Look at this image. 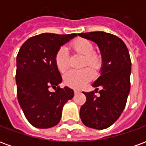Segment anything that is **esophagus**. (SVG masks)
I'll return each mask as SVG.
<instances>
[{"label": "esophagus", "mask_w": 146, "mask_h": 146, "mask_svg": "<svg viewBox=\"0 0 146 146\" xmlns=\"http://www.w3.org/2000/svg\"><path fill=\"white\" fill-rule=\"evenodd\" d=\"M80 92V91L78 90V89H74V93H75V94H78Z\"/></svg>", "instance_id": "1"}]
</instances>
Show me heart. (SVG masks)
<instances>
[{
  "label": "heart",
  "mask_w": 146,
  "mask_h": 146,
  "mask_svg": "<svg viewBox=\"0 0 146 146\" xmlns=\"http://www.w3.org/2000/svg\"><path fill=\"white\" fill-rule=\"evenodd\" d=\"M70 47L74 52L84 56L82 66H88L93 70L100 69L102 66L101 56L93 51L94 47L92 42L84 38L76 39L73 40ZM55 65L60 72H65L69 66V54L66 49L61 48L55 54ZM93 77V73L88 68H84L80 70H70L63 76L64 83L66 85L80 88L91 80Z\"/></svg>",
  "instance_id": "1"
}]
</instances>
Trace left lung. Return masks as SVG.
<instances>
[{
    "instance_id": "8db88e82",
    "label": "left lung",
    "mask_w": 146,
    "mask_h": 146,
    "mask_svg": "<svg viewBox=\"0 0 146 146\" xmlns=\"http://www.w3.org/2000/svg\"><path fill=\"white\" fill-rule=\"evenodd\" d=\"M78 35L95 42L102 55L100 75L92 84L96 92L101 88L100 96L93 91L84 92L87 100L80 116L87 127L103 130L116 122L124 110L131 88V58L124 42L115 35L102 31Z\"/></svg>"
}]
</instances>
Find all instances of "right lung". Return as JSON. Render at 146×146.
<instances>
[{
  "instance_id": "1",
  "label": "right lung",
  "mask_w": 146,
  "mask_h": 146,
  "mask_svg": "<svg viewBox=\"0 0 146 146\" xmlns=\"http://www.w3.org/2000/svg\"><path fill=\"white\" fill-rule=\"evenodd\" d=\"M76 36L41 33L26 40L19 51L15 74L18 101L27 120L35 127L57 125L63 106L74 96L73 89L58 87L62 79L55 65V54ZM50 86L55 87L56 92H49Z\"/></svg>"
}]
</instances>
